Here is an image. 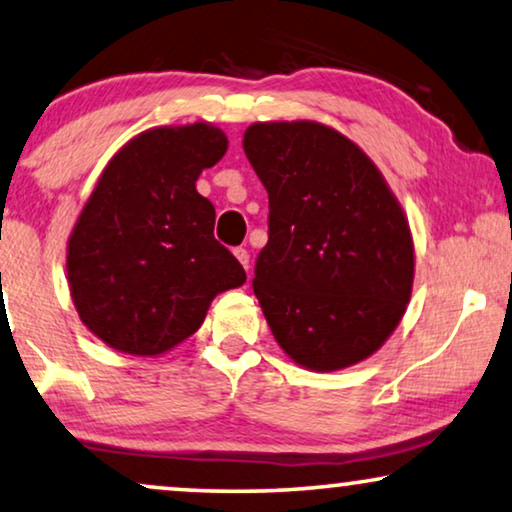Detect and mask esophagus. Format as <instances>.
Here are the masks:
<instances>
[{"label":"esophagus","instance_id":"esophagus-1","mask_svg":"<svg viewBox=\"0 0 512 512\" xmlns=\"http://www.w3.org/2000/svg\"><path fill=\"white\" fill-rule=\"evenodd\" d=\"M233 254H235V258H238V261L244 265V270H249V251L244 249V247H238V249L233 251Z\"/></svg>","mask_w":512,"mask_h":512}]
</instances>
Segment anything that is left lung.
Segmentation results:
<instances>
[{"mask_svg": "<svg viewBox=\"0 0 512 512\" xmlns=\"http://www.w3.org/2000/svg\"><path fill=\"white\" fill-rule=\"evenodd\" d=\"M244 154L270 203L251 286L274 339L316 372L365 360L411 298L402 207L367 154L323 124H251Z\"/></svg>", "mask_w": 512, "mask_h": 512, "instance_id": "left-lung-1", "label": "left lung"}]
</instances>
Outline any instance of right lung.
<instances>
[{
	"mask_svg": "<svg viewBox=\"0 0 512 512\" xmlns=\"http://www.w3.org/2000/svg\"><path fill=\"white\" fill-rule=\"evenodd\" d=\"M212 124L140 133L103 170L69 240V288L83 323L117 351L159 355L201 328L212 298L247 274L214 238L196 191L226 154Z\"/></svg>",
	"mask_w": 512,
	"mask_h": 512,
	"instance_id": "add662e5",
	"label": "right lung"
}]
</instances>
